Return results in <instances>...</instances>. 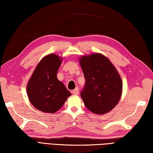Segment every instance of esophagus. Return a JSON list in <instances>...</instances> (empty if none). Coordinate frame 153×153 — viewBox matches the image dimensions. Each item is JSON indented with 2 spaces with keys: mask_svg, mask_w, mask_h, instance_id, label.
Segmentation results:
<instances>
[{
  "mask_svg": "<svg viewBox=\"0 0 153 153\" xmlns=\"http://www.w3.org/2000/svg\"><path fill=\"white\" fill-rule=\"evenodd\" d=\"M71 93H72V94H74V95H78V93H79V88H78V87H76V89L71 91Z\"/></svg>",
  "mask_w": 153,
  "mask_h": 153,
  "instance_id": "1",
  "label": "esophagus"
}]
</instances>
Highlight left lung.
I'll use <instances>...</instances> for the list:
<instances>
[{
    "label": "left lung",
    "instance_id": "obj_1",
    "mask_svg": "<svg viewBox=\"0 0 153 153\" xmlns=\"http://www.w3.org/2000/svg\"><path fill=\"white\" fill-rule=\"evenodd\" d=\"M79 62L85 78L81 97L87 108L96 114L109 112L122 94V81L108 58L100 53L83 55Z\"/></svg>",
    "mask_w": 153,
    "mask_h": 153
}]
</instances>
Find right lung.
<instances>
[{
  "instance_id": "1",
  "label": "right lung",
  "mask_w": 153,
  "mask_h": 153,
  "mask_svg": "<svg viewBox=\"0 0 153 153\" xmlns=\"http://www.w3.org/2000/svg\"><path fill=\"white\" fill-rule=\"evenodd\" d=\"M62 60L55 54L46 55L38 63L27 82L29 100L35 108L44 113L57 112L71 96L63 83L57 78Z\"/></svg>"
}]
</instances>
